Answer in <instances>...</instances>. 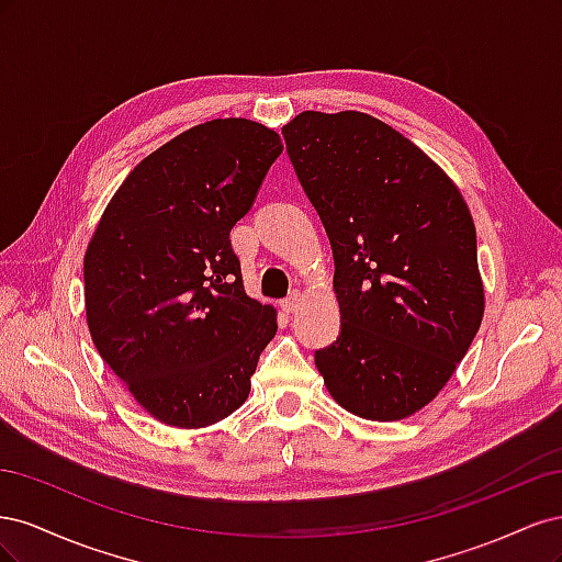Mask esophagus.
I'll use <instances>...</instances> for the list:
<instances>
[{"instance_id": "obj_1", "label": "esophagus", "mask_w": 562, "mask_h": 562, "mask_svg": "<svg viewBox=\"0 0 562 562\" xmlns=\"http://www.w3.org/2000/svg\"><path fill=\"white\" fill-rule=\"evenodd\" d=\"M300 304H302V295L300 293H291L281 302V307H283L285 314H295L300 310Z\"/></svg>"}]
</instances>
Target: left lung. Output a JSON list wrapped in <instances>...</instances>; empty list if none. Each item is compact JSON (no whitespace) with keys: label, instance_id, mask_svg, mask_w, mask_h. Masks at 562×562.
<instances>
[{"label":"left lung","instance_id":"8db88e82","mask_svg":"<svg viewBox=\"0 0 562 562\" xmlns=\"http://www.w3.org/2000/svg\"><path fill=\"white\" fill-rule=\"evenodd\" d=\"M288 157L328 232L342 333L316 351L347 413L396 422L429 405L485 312L475 227L434 159L366 112H302Z\"/></svg>","mask_w":562,"mask_h":562}]
</instances>
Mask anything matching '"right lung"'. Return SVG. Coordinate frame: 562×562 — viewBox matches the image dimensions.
<instances>
[{"instance_id":"add662e5","label":"right lung","mask_w":562,"mask_h":562,"mask_svg":"<svg viewBox=\"0 0 562 562\" xmlns=\"http://www.w3.org/2000/svg\"><path fill=\"white\" fill-rule=\"evenodd\" d=\"M283 151L277 131L213 119L133 168L83 255L98 353L143 411L203 429L246 403L277 310L248 297L229 232Z\"/></svg>"}]
</instances>
